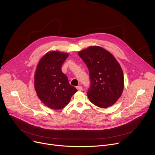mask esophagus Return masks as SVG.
<instances>
[{
	"label": "esophagus",
	"mask_w": 155,
	"mask_h": 155,
	"mask_svg": "<svg viewBox=\"0 0 155 155\" xmlns=\"http://www.w3.org/2000/svg\"><path fill=\"white\" fill-rule=\"evenodd\" d=\"M77 88L78 91H82V86H77Z\"/></svg>",
	"instance_id": "obj_1"
}]
</instances>
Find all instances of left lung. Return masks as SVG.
<instances>
[{
  "label": "left lung",
  "instance_id": "8db88e82",
  "mask_svg": "<svg viewBox=\"0 0 155 155\" xmlns=\"http://www.w3.org/2000/svg\"><path fill=\"white\" fill-rule=\"evenodd\" d=\"M78 55L87 66L91 85L87 91L90 101L96 106L107 108L121 96L124 75L114 56L100 46H91Z\"/></svg>",
  "mask_w": 155,
  "mask_h": 155
}]
</instances>
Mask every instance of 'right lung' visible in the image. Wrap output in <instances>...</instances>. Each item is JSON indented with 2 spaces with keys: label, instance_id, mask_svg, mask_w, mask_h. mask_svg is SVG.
<instances>
[{
  "label": "right lung",
  "instance_id": "1",
  "mask_svg": "<svg viewBox=\"0 0 155 155\" xmlns=\"http://www.w3.org/2000/svg\"><path fill=\"white\" fill-rule=\"evenodd\" d=\"M68 53L58 51L46 53L39 62L35 76V88L39 99L52 109L67 105L77 89L68 82L61 66Z\"/></svg>",
  "mask_w": 155,
  "mask_h": 155
}]
</instances>
